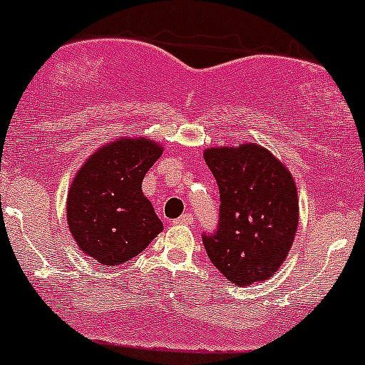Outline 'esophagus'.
I'll list each match as a JSON object with an SVG mask.
<instances>
[{
	"label": "esophagus",
	"instance_id": "obj_1",
	"mask_svg": "<svg viewBox=\"0 0 365 365\" xmlns=\"http://www.w3.org/2000/svg\"><path fill=\"white\" fill-rule=\"evenodd\" d=\"M174 224H184V226H187V224H193V217L190 214H182L179 219L174 220Z\"/></svg>",
	"mask_w": 365,
	"mask_h": 365
}]
</instances>
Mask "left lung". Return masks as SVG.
<instances>
[{
    "label": "left lung",
    "instance_id": "obj_1",
    "mask_svg": "<svg viewBox=\"0 0 365 365\" xmlns=\"http://www.w3.org/2000/svg\"><path fill=\"white\" fill-rule=\"evenodd\" d=\"M220 193L219 226L203 235L208 259L236 286L269 279L288 257L298 227L292 172L255 143L207 148Z\"/></svg>",
    "mask_w": 365,
    "mask_h": 365
}]
</instances>
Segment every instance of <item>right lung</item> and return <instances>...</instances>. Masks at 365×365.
Masks as SVG:
<instances>
[{
	"mask_svg": "<svg viewBox=\"0 0 365 365\" xmlns=\"http://www.w3.org/2000/svg\"><path fill=\"white\" fill-rule=\"evenodd\" d=\"M163 146L150 138H120L96 150L71 184L67 222L86 255L120 265L139 255L163 224L141 184Z\"/></svg>",
	"mask_w": 365,
	"mask_h": 365,
	"instance_id": "right-lung-1",
	"label": "right lung"
}]
</instances>
